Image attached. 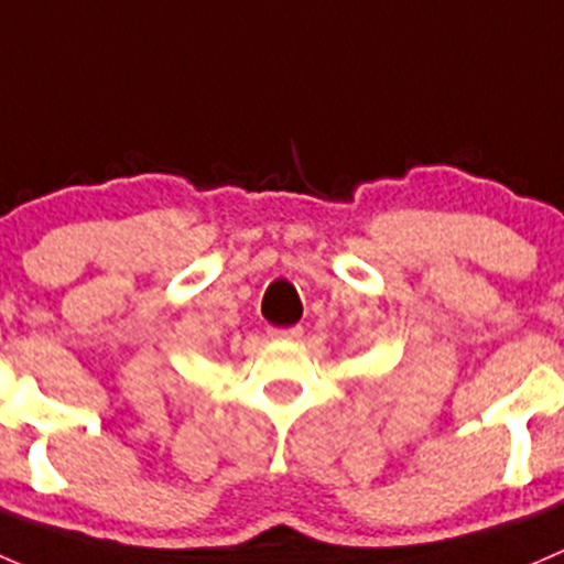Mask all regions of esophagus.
Wrapping results in <instances>:
<instances>
[{"label": "esophagus", "instance_id": "34e87169", "mask_svg": "<svg viewBox=\"0 0 564 564\" xmlns=\"http://www.w3.org/2000/svg\"><path fill=\"white\" fill-rule=\"evenodd\" d=\"M301 334H304V328H301V325H290V328H276V325H271V328H269L271 339L295 341V339H301Z\"/></svg>", "mask_w": 564, "mask_h": 564}]
</instances>
